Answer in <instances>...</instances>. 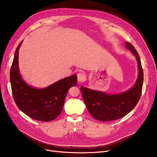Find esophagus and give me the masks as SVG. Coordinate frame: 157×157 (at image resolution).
<instances>
[{"label": "esophagus", "mask_w": 157, "mask_h": 157, "mask_svg": "<svg viewBox=\"0 0 157 157\" xmlns=\"http://www.w3.org/2000/svg\"><path fill=\"white\" fill-rule=\"evenodd\" d=\"M77 79L79 82H84L86 80V76L82 73H79L77 74Z\"/></svg>", "instance_id": "34e87169"}]
</instances>
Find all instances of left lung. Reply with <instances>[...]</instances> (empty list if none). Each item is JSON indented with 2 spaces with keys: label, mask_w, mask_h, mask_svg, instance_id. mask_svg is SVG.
<instances>
[{
  "label": "left lung",
  "mask_w": 157,
  "mask_h": 157,
  "mask_svg": "<svg viewBox=\"0 0 157 157\" xmlns=\"http://www.w3.org/2000/svg\"><path fill=\"white\" fill-rule=\"evenodd\" d=\"M126 48L134 54L137 60L139 76L135 85L128 91L115 95L95 91L86 87H80L84 101L89 113L100 121H110L121 118L129 113L138 103L144 82V71L137 52L129 42Z\"/></svg>",
  "instance_id": "1"
}]
</instances>
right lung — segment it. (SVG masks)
<instances>
[{"label": "right lung", "instance_id": "add662e5", "mask_svg": "<svg viewBox=\"0 0 157 157\" xmlns=\"http://www.w3.org/2000/svg\"><path fill=\"white\" fill-rule=\"evenodd\" d=\"M17 47L10 68V79L14 101L20 110L35 120L51 121L62 111L65 99L71 87L77 84L76 75L58 80L48 87L36 89L27 85L19 73Z\"/></svg>", "mask_w": 157, "mask_h": 157}]
</instances>
